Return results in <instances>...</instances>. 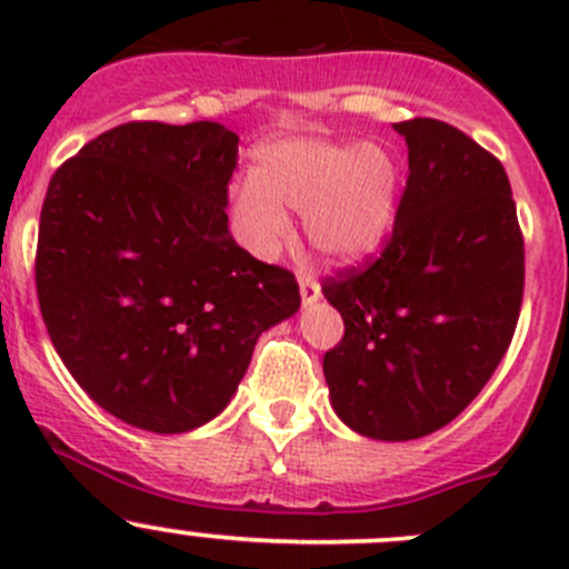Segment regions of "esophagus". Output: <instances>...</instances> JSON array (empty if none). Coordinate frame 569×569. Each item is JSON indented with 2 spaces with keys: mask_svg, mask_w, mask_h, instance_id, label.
Wrapping results in <instances>:
<instances>
[{
  "mask_svg": "<svg viewBox=\"0 0 569 569\" xmlns=\"http://www.w3.org/2000/svg\"><path fill=\"white\" fill-rule=\"evenodd\" d=\"M297 280H300V295H302V302H306V306H311V302H317V300H319V295H321L317 274H313L311 269L300 267V269H297Z\"/></svg>",
  "mask_w": 569,
  "mask_h": 569,
  "instance_id": "obj_1",
  "label": "esophagus"
}]
</instances>
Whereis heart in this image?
<instances>
[{
	"label": "heart",
	"instance_id": "b5f03b06",
	"mask_svg": "<svg viewBox=\"0 0 569 569\" xmlns=\"http://www.w3.org/2000/svg\"><path fill=\"white\" fill-rule=\"evenodd\" d=\"M399 170L375 142L283 137L258 148L250 178L233 187L231 206L256 250H272L289 233V214H306L319 252L341 261L366 256L386 239L396 217Z\"/></svg>",
	"mask_w": 569,
	"mask_h": 569
}]
</instances>
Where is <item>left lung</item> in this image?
<instances>
[{
	"label": "left lung",
	"mask_w": 569,
	"mask_h": 569,
	"mask_svg": "<svg viewBox=\"0 0 569 569\" xmlns=\"http://www.w3.org/2000/svg\"><path fill=\"white\" fill-rule=\"evenodd\" d=\"M405 192L380 256L338 269L321 295L343 319L325 355L338 416L375 440H416L479 396L512 343L526 250L503 164L457 126L393 123Z\"/></svg>",
	"instance_id": "8db88e82"
}]
</instances>
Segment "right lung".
Here are the masks:
<instances>
[{
    "instance_id": "1",
    "label": "right lung",
    "mask_w": 569,
    "mask_h": 569,
    "mask_svg": "<svg viewBox=\"0 0 569 569\" xmlns=\"http://www.w3.org/2000/svg\"><path fill=\"white\" fill-rule=\"evenodd\" d=\"M239 137L209 120H131L51 176L36 289L51 343L99 407L178 435L211 421L258 336L300 308L295 272L228 231Z\"/></svg>"
}]
</instances>
